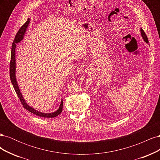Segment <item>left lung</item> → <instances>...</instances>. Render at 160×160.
I'll return each mask as SVG.
<instances>
[{
	"label": "left lung",
	"instance_id": "1",
	"mask_svg": "<svg viewBox=\"0 0 160 160\" xmlns=\"http://www.w3.org/2000/svg\"><path fill=\"white\" fill-rule=\"evenodd\" d=\"M141 33H142V36L143 38V40L145 41V42L148 43L149 42V41H148V37L146 35V34L145 33V32L143 31V30L142 29V28H141Z\"/></svg>",
	"mask_w": 160,
	"mask_h": 160
}]
</instances>
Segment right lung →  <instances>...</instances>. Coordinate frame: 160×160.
Listing matches in <instances>:
<instances>
[{"label": "right lung", "instance_id": "1", "mask_svg": "<svg viewBox=\"0 0 160 160\" xmlns=\"http://www.w3.org/2000/svg\"><path fill=\"white\" fill-rule=\"evenodd\" d=\"M30 20L28 19L27 22L24 24V25L20 28V29L18 30L17 32V35L14 37V41L12 42V49H11V62H10V79L11 81V83L13 85V88L15 90L16 93L19 99H20V101L21 104L22 105L23 108L28 110V111H30L31 113L35 114L36 115L39 116V117L42 118H55L57 117V115H59L62 110V104H63V101H62V99L61 100V105L59 106V109L57 110L54 113H42L40 112V111H38L35 109H34L31 107H30L29 105H28L27 103L25 102V99H23V97L21 93L20 89L18 88V86L17 84V82L16 80V76H15V71H16V65H15V49H16V43L20 42L23 36L25 35V31L27 30V28L29 24Z\"/></svg>", "mask_w": 160, "mask_h": 160}]
</instances>
